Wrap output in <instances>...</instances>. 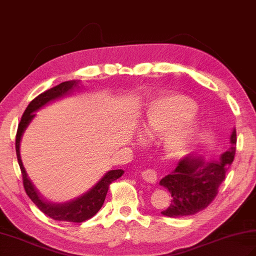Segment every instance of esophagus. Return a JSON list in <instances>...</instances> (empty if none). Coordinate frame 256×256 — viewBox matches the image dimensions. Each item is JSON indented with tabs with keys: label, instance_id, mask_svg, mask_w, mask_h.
I'll use <instances>...</instances> for the list:
<instances>
[{
	"label": "esophagus",
	"instance_id": "1",
	"mask_svg": "<svg viewBox=\"0 0 256 256\" xmlns=\"http://www.w3.org/2000/svg\"><path fill=\"white\" fill-rule=\"evenodd\" d=\"M142 178L147 182H150V184H156V178H156V171H154V170H150V168H147V170H145V171L142 172Z\"/></svg>",
	"mask_w": 256,
	"mask_h": 256
}]
</instances>
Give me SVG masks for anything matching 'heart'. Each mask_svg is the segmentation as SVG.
Wrapping results in <instances>:
<instances>
[{
	"mask_svg": "<svg viewBox=\"0 0 256 256\" xmlns=\"http://www.w3.org/2000/svg\"><path fill=\"white\" fill-rule=\"evenodd\" d=\"M196 104L182 95L154 98L146 104L142 116L144 133L159 136L163 132V150L170 158H176L186 152L198 128L194 114Z\"/></svg>",
	"mask_w": 256,
	"mask_h": 256,
	"instance_id": "1",
	"label": "heart"
}]
</instances>
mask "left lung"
<instances>
[{"label": "left lung", "mask_w": 256, "mask_h": 256, "mask_svg": "<svg viewBox=\"0 0 256 256\" xmlns=\"http://www.w3.org/2000/svg\"><path fill=\"white\" fill-rule=\"evenodd\" d=\"M237 134L234 128L230 146L218 161H206L201 156L188 154L182 158L174 171L160 180L172 196L170 206L161 213L168 218H180L198 213L211 203L225 180L234 154Z\"/></svg>", "instance_id": "left-lung-1"}]
</instances>
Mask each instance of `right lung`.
<instances>
[{"instance_id":"right-lung-1","label":"right lung","mask_w":256,"mask_h":256,"mask_svg":"<svg viewBox=\"0 0 256 256\" xmlns=\"http://www.w3.org/2000/svg\"><path fill=\"white\" fill-rule=\"evenodd\" d=\"M78 81H66L36 96L28 104V107L26 108L16 134V154L19 166H20L22 170L24 190L27 192L29 198L32 200V202L45 215L60 222H82L93 218L104 204V201L106 199V194L109 189V185L116 180L121 178L124 173L123 170H111V171L104 174L100 180V182H97L96 185L92 187L90 190L84 192L80 196H78V198L64 203H52L43 199L29 180L20 158V150H19L20 149V140L24 130L28 128L29 123L34 118V111L38 110L50 100H54L56 98L69 94L70 92L74 90V88L78 86Z\"/></svg>"}]
</instances>
